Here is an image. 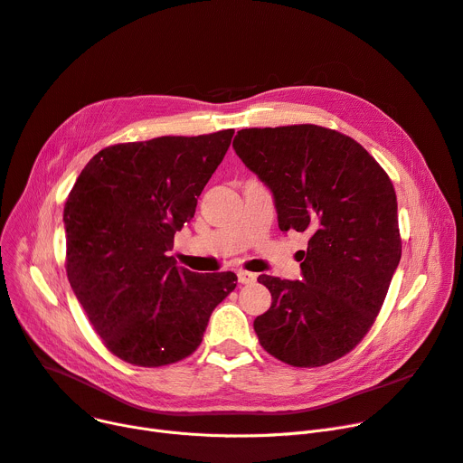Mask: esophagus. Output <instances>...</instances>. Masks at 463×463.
Here are the masks:
<instances>
[{
	"label": "esophagus",
	"mask_w": 463,
	"mask_h": 463,
	"mask_svg": "<svg viewBox=\"0 0 463 463\" xmlns=\"http://www.w3.org/2000/svg\"><path fill=\"white\" fill-rule=\"evenodd\" d=\"M237 277H239V282H241V284H250V282L256 280V273H250V271H245V269L239 271Z\"/></svg>",
	"instance_id": "34e87169"
}]
</instances>
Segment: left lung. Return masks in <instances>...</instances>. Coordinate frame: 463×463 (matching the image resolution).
I'll list each match as a JSON object with an SVG mask.
<instances>
[{"instance_id":"obj_1","label":"left lung","mask_w":463,"mask_h":463,"mask_svg":"<svg viewBox=\"0 0 463 463\" xmlns=\"http://www.w3.org/2000/svg\"><path fill=\"white\" fill-rule=\"evenodd\" d=\"M233 148L273 195L280 232H305L301 280L260 275V345L294 367L332 364L367 335L402 258L395 190L352 137L315 124L247 128Z\"/></svg>"}]
</instances>
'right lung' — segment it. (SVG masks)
Returning <instances> with one entry per match:
<instances>
[{"label":"right lung","instance_id":"1","mask_svg":"<svg viewBox=\"0 0 463 463\" xmlns=\"http://www.w3.org/2000/svg\"><path fill=\"white\" fill-rule=\"evenodd\" d=\"M232 137L222 129L105 146L65 200L70 284L107 350L131 365L188 358L235 290V273H192L167 254Z\"/></svg>","mask_w":463,"mask_h":463}]
</instances>
